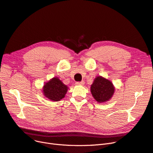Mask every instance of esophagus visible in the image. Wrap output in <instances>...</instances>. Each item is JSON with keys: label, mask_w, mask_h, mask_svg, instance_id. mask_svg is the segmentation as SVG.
I'll list each match as a JSON object with an SVG mask.
<instances>
[{"label": "esophagus", "mask_w": 153, "mask_h": 153, "mask_svg": "<svg viewBox=\"0 0 153 153\" xmlns=\"http://www.w3.org/2000/svg\"><path fill=\"white\" fill-rule=\"evenodd\" d=\"M76 85H81V86H82L84 84V81H81V82H76Z\"/></svg>", "instance_id": "34e87169"}]
</instances>
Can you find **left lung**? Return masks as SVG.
I'll list each match as a JSON object with an SVG mask.
<instances>
[{
	"instance_id": "obj_1",
	"label": "left lung",
	"mask_w": 153,
	"mask_h": 153,
	"mask_svg": "<svg viewBox=\"0 0 153 153\" xmlns=\"http://www.w3.org/2000/svg\"><path fill=\"white\" fill-rule=\"evenodd\" d=\"M91 92L95 100L101 103L111 99L115 92V87L110 81L98 76L91 84Z\"/></svg>"
}]
</instances>
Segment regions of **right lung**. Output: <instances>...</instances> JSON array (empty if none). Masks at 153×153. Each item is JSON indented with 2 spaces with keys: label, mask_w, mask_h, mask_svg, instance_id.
<instances>
[{
  "label": "right lung",
  "mask_w": 153,
  "mask_h": 153,
  "mask_svg": "<svg viewBox=\"0 0 153 153\" xmlns=\"http://www.w3.org/2000/svg\"><path fill=\"white\" fill-rule=\"evenodd\" d=\"M67 90L68 87L58 77H53L45 84L43 93L45 97L50 100L58 101L65 97Z\"/></svg>",
  "instance_id": "obj_1"
}]
</instances>
